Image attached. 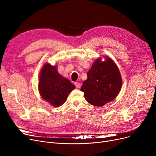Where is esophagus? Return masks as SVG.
<instances>
[{"label":"esophagus","mask_w":156,"mask_h":156,"mask_svg":"<svg viewBox=\"0 0 156 156\" xmlns=\"http://www.w3.org/2000/svg\"><path fill=\"white\" fill-rule=\"evenodd\" d=\"M75 86L76 87V88H80V87H81V83H79V82H75Z\"/></svg>","instance_id":"34e87169"}]
</instances>
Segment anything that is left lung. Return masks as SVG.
<instances>
[{
	"mask_svg": "<svg viewBox=\"0 0 156 156\" xmlns=\"http://www.w3.org/2000/svg\"><path fill=\"white\" fill-rule=\"evenodd\" d=\"M122 85L118 68L113 61L106 57L105 61L97 59L87 73L80 90L86 101L95 106H102L115 99Z\"/></svg>",
	"mask_w": 156,
	"mask_h": 156,
	"instance_id": "1",
	"label": "left lung"
}]
</instances>
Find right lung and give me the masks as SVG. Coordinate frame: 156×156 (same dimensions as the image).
Segmentation results:
<instances>
[{
  "instance_id": "1",
  "label": "right lung",
  "mask_w": 156,
  "mask_h": 156,
  "mask_svg": "<svg viewBox=\"0 0 156 156\" xmlns=\"http://www.w3.org/2000/svg\"><path fill=\"white\" fill-rule=\"evenodd\" d=\"M39 92L44 100L54 107H59L67 99L75 86L58 73L56 66L45 64L40 72Z\"/></svg>"
}]
</instances>
